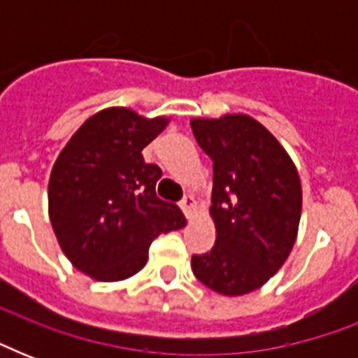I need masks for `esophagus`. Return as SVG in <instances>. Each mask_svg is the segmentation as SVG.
<instances>
[{"mask_svg": "<svg viewBox=\"0 0 358 358\" xmlns=\"http://www.w3.org/2000/svg\"><path fill=\"white\" fill-rule=\"evenodd\" d=\"M180 208L184 210L185 215H187V217H193V215H195V213H196V201H195V196H193V195H187V196H185L184 201L180 202Z\"/></svg>", "mask_w": 358, "mask_h": 358, "instance_id": "esophagus-1", "label": "esophagus"}]
</instances>
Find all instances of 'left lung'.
I'll return each instance as SVG.
<instances>
[{"label": "left lung", "mask_w": 358, "mask_h": 358, "mask_svg": "<svg viewBox=\"0 0 358 358\" xmlns=\"http://www.w3.org/2000/svg\"><path fill=\"white\" fill-rule=\"evenodd\" d=\"M213 159L210 215L215 245L191 258L195 277L227 297L262 288L282 267L299 230V171L280 141L250 115L191 119Z\"/></svg>", "instance_id": "left-lung-1"}]
</instances>
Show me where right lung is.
I'll use <instances>...</instances> for the list:
<instances>
[{
    "instance_id": "right-lung-1",
    "label": "right lung",
    "mask_w": 358,
    "mask_h": 358,
    "mask_svg": "<svg viewBox=\"0 0 358 358\" xmlns=\"http://www.w3.org/2000/svg\"><path fill=\"white\" fill-rule=\"evenodd\" d=\"M169 122L106 108L76 129L53 163L50 223L70 264L94 280L129 278L145 267L152 239L185 227L182 210L156 196L162 171L141 154Z\"/></svg>"
}]
</instances>
